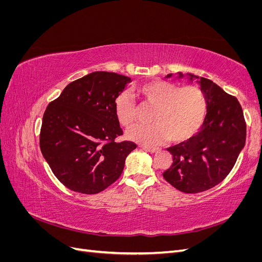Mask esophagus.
Listing matches in <instances>:
<instances>
[{"instance_id": "obj_1", "label": "esophagus", "mask_w": 262, "mask_h": 262, "mask_svg": "<svg viewBox=\"0 0 262 262\" xmlns=\"http://www.w3.org/2000/svg\"><path fill=\"white\" fill-rule=\"evenodd\" d=\"M143 147L144 150H146V152H149V153H156L158 148L157 147H149V146H142Z\"/></svg>"}]
</instances>
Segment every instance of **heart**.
Wrapping results in <instances>:
<instances>
[{
  "instance_id": "obj_1",
  "label": "heart",
  "mask_w": 262,
  "mask_h": 262,
  "mask_svg": "<svg viewBox=\"0 0 262 262\" xmlns=\"http://www.w3.org/2000/svg\"><path fill=\"white\" fill-rule=\"evenodd\" d=\"M144 104L154 107L147 125L137 124L126 131V138L144 145L169 140L180 143L189 140L201 126L207 114V98L198 86L153 80L138 87ZM117 120L129 126L136 118V104L126 93L119 94L114 102Z\"/></svg>"
}]
</instances>
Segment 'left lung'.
<instances>
[{
	"instance_id": "1",
	"label": "left lung",
	"mask_w": 262,
	"mask_h": 262,
	"mask_svg": "<svg viewBox=\"0 0 262 262\" xmlns=\"http://www.w3.org/2000/svg\"><path fill=\"white\" fill-rule=\"evenodd\" d=\"M186 75L204 93L207 115L195 136L167 148L172 164L163 176L179 191L198 193L219 185L232 170L245 146L246 122L236 97L208 78ZM178 76L184 74L178 72Z\"/></svg>"
}]
</instances>
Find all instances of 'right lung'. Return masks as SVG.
Wrapping results in <instances>:
<instances>
[{
	"label": "right lung",
	"instance_id": "obj_1",
	"mask_svg": "<svg viewBox=\"0 0 262 262\" xmlns=\"http://www.w3.org/2000/svg\"><path fill=\"white\" fill-rule=\"evenodd\" d=\"M131 78L97 71L70 83L47 107L40 149L54 176L73 191L95 194L115 182L137 147L122 134L114 102Z\"/></svg>",
	"mask_w": 262,
	"mask_h": 262
}]
</instances>
